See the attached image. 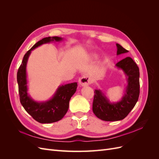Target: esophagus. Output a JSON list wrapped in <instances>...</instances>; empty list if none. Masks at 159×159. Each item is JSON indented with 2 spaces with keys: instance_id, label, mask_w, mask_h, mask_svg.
<instances>
[{
  "instance_id": "34e87169",
  "label": "esophagus",
  "mask_w": 159,
  "mask_h": 159,
  "mask_svg": "<svg viewBox=\"0 0 159 159\" xmlns=\"http://www.w3.org/2000/svg\"><path fill=\"white\" fill-rule=\"evenodd\" d=\"M90 83H91V79L88 75H83L79 79V84L81 86H82V87L88 86Z\"/></svg>"
}]
</instances>
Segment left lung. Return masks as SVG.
I'll return each instance as SVG.
<instances>
[{"mask_svg": "<svg viewBox=\"0 0 159 159\" xmlns=\"http://www.w3.org/2000/svg\"><path fill=\"white\" fill-rule=\"evenodd\" d=\"M117 55L128 52L121 45L116 44ZM127 77V85L124 95L117 102H110L100 89H95L93 112L99 119L105 121H116L125 118L137 102L140 93L139 69L135 62L127 57L115 64Z\"/></svg>", "mask_w": 159, "mask_h": 159, "instance_id": "8db88e82", "label": "left lung"}]
</instances>
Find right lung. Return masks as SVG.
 Wrapping results in <instances>:
<instances>
[{"mask_svg": "<svg viewBox=\"0 0 159 159\" xmlns=\"http://www.w3.org/2000/svg\"><path fill=\"white\" fill-rule=\"evenodd\" d=\"M61 40H63V38L49 36L38 41L26 53L17 72V82L20 103L26 112L40 123H54L64 117L68 110L70 100L76 91L78 84L74 82L60 85L50 99L45 102H36L28 93L26 74L28 60L32 50L38 46Z\"/></svg>", "mask_w": 159, "mask_h": 159, "instance_id": "add662e5", "label": "right lung"}]
</instances>
